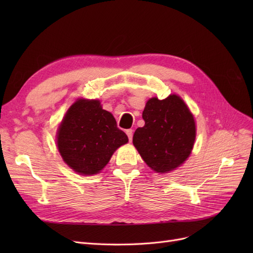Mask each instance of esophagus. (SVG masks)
<instances>
[{
	"instance_id": "obj_1",
	"label": "esophagus",
	"mask_w": 253,
	"mask_h": 253,
	"mask_svg": "<svg viewBox=\"0 0 253 253\" xmlns=\"http://www.w3.org/2000/svg\"><path fill=\"white\" fill-rule=\"evenodd\" d=\"M126 135H127V137H128V140L132 141V139H133V133H134L133 129H132V128L126 129Z\"/></svg>"
}]
</instances>
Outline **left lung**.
<instances>
[{
  "label": "left lung",
  "instance_id": "obj_1",
  "mask_svg": "<svg viewBox=\"0 0 253 253\" xmlns=\"http://www.w3.org/2000/svg\"><path fill=\"white\" fill-rule=\"evenodd\" d=\"M142 118L145 124L135 131L133 144L144 163L162 174L185 163L196 136L194 117L185 101L177 95L151 98Z\"/></svg>",
  "mask_w": 253,
  "mask_h": 253
}]
</instances>
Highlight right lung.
<instances>
[{
    "mask_svg": "<svg viewBox=\"0 0 253 253\" xmlns=\"http://www.w3.org/2000/svg\"><path fill=\"white\" fill-rule=\"evenodd\" d=\"M128 141L99 100L78 99L59 126L57 145L68 167L82 175L100 172L114 152Z\"/></svg>",
    "mask_w": 253,
    "mask_h": 253,
    "instance_id": "add662e5",
    "label": "right lung"
}]
</instances>
